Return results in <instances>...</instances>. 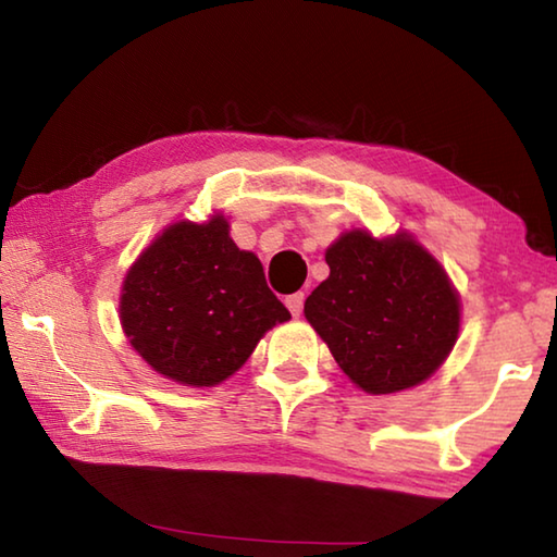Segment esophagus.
I'll list each match as a JSON object with an SVG mask.
<instances>
[{
	"mask_svg": "<svg viewBox=\"0 0 557 557\" xmlns=\"http://www.w3.org/2000/svg\"><path fill=\"white\" fill-rule=\"evenodd\" d=\"M287 309L292 312V317H299L301 314V307H305V292H295V295H289L285 299Z\"/></svg>",
	"mask_w": 557,
	"mask_h": 557,
	"instance_id": "34e87169",
	"label": "esophagus"
}]
</instances>
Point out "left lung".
<instances>
[{"label":"left lung","instance_id":"8db88e82","mask_svg":"<svg viewBox=\"0 0 557 557\" xmlns=\"http://www.w3.org/2000/svg\"><path fill=\"white\" fill-rule=\"evenodd\" d=\"M326 265L305 317L358 388L408 391L445 363L459 334V295L412 235L348 231L329 245Z\"/></svg>","mask_w":557,"mask_h":557}]
</instances>
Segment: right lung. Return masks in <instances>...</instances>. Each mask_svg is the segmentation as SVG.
Masks as SVG:
<instances>
[{"mask_svg":"<svg viewBox=\"0 0 557 557\" xmlns=\"http://www.w3.org/2000/svg\"><path fill=\"white\" fill-rule=\"evenodd\" d=\"M221 213L178 221L127 270L120 322L135 351L164 379L194 388L223 383L262 334L289 319L260 260L231 240Z\"/></svg>","mask_w":557,"mask_h":557,"instance_id":"add662e5","label":"right lung"}]
</instances>
